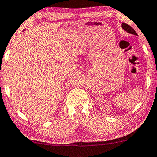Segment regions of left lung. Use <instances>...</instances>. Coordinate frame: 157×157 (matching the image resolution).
<instances>
[{
	"label": "left lung",
	"mask_w": 157,
	"mask_h": 157,
	"mask_svg": "<svg viewBox=\"0 0 157 157\" xmlns=\"http://www.w3.org/2000/svg\"><path fill=\"white\" fill-rule=\"evenodd\" d=\"M121 27L124 30V31L128 32V33H131V34L137 36V33H136V31H135V30H134L133 28L131 27V26H129L128 24H126V23H124V22H123V23L121 24Z\"/></svg>",
	"instance_id": "left-lung-1"
}]
</instances>
